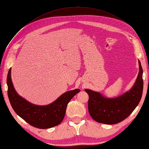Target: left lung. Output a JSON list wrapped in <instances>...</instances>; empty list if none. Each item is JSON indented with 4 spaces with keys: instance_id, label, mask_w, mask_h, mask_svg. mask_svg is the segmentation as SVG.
<instances>
[{
    "instance_id": "left-lung-1",
    "label": "left lung",
    "mask_w": 149,
    "mask_h": 149,
    "mask_svg": "<svg viewBox=\"0 0 149 149\" xmlns=\"http://www.w3.org/2000/svg\"><path fill=\"white\" fill-rule=\"evenodd\" d=\"M139 73L133 87L128 92L116 98H106L100 93L86 89L89 95L88 111L91 118L99 123L115 124L132 113L141 100L143 82V70L140 61Z\"/></svg>"
}]
</instances>
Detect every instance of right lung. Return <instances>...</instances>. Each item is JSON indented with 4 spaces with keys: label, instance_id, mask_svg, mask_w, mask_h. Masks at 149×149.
<instances>
[{
    "label": "right lung",
    "instance_id": "add662e5",
    "mask_svg": "<svg viewBox=\"0 0 149 149\" xmlns=\"http://www.w3.org/2000/svg\"><path fill=\"white\" fill-rule=\"evenodd\" d=\"M7 83L8 97L13 109L30 125L38 129H48L60 124L63 120L68 104L80 89L67 91L53 103L37 106L28 102L17 93L11 80V68L8 71Z\"/></svg>",
    "mask_w": 149,
    "mask_h": 149
}]
</instances>
